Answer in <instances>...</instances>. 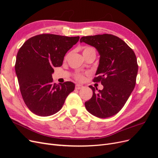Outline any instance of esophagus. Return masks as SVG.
I'll list each match as a JSON object with an SVG mask.
<instances>
[{
  "label": "esophagus",
  "mask_w": 158,
  "mask_h": 158,
  "mask_svg": "<svg viewBox=\"0 0 158 158\" xmlns=\"http://www.w3.org/2000/svg\"><path fill=\"white\" fill-rule=\"evenodd\" d=\"M82 88H83V85H81V84H76V85H75V88H76V89H80Z\"/></svg>",
  "instance_id": "esophagus-1"
}]
</instances>
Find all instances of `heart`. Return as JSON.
<instances>
[{
  "label": "heart",
  "instance_id": "b5f03b06",
  "mask_svg": "<svg viewBox=\"0 0 158 158\" xmlns=\"http://www.w3.org/2000/svg\"><path fill=\"white\" fill-rule=\"evenodd\" d=\"M82 53L84 56L85 57V59L88 58V57L90 56H94L95 57V55H96V51H95V48H94L93 47L85 46L82 49ZM67 56L68 55H66L65 56V59L67 58ZM74 78L78 81H82L84 79V75L82 73H78L74 75Z\"/></svg>",
  "mask_w": 158,
  "mask_h": 158
}]
</instances>
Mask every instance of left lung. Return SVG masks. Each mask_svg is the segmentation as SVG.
I'll use <instances>...</instances> for the list:
<instances>
[{"mask_svg": "<svg viewBox=\"0 0 158 158\" xmlns=\"http://www.w3.org/2000/svg\"><path fill=\"white\" fill-rule=\"evenodd\" d=\"M80 42L98 50L99 64L93 81L103 85L98 92L89 85L93 95L85 102V108L99 118L114 115L125 106L135 87L138 66L135 52L120 38L107 33L84 36Z\"/></svg>", "mask_w": 158, "mask_h": 158, "instance_id": "left-lung-1", "label": "left lung"}]
</instances>
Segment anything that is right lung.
Listing matches in <instances>:
<instances>
[{
  "label": "right lung",
  "mask_w": 158,
  "mask_h": 158,
  "mask_svg": "<svg viewBox=\"0 0 158 158\" xmlns=\"http://www.w3.org/2000/svg\"><path fill=\"white\" fill-rule=\"evenodd\" d=\"M79 39L44 33L30 38L19 49L15 70L20 92L26 106L37 115L55 114L74 91L75 85L71 82L54 84L52 74Z\"/></svg>",
  "instance_id": "1"
}]
</instances>
